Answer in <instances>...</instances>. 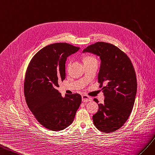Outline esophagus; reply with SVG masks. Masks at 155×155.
I'll list each match as a JSON object with an SVG mask.
<instances>
[{
    "instance_id": "1",
    "label": "esophagus",
    "mask_w": 155,
    "mask_h": 155,
    "mask_svg": "<svg viewBox=\"0 0 155 155\" xmlns=\"http://www.w3.org/2000/svg\"><path fill=\"white\" fill-rule=\"evenodd\" d=\"M82 99L83 102H84V103L89 102V101H91V97H89V96L86 95H82Z\"/></svg>"
}]
</instances>
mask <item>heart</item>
<instances>
[{"instance_id": "heart-1", "label": "heart", "mask_w": 155, "mask_h": 155, "mask_svg": "<svg viewBox=\"0 0 155 155\" xmlns=\"http://www.w3.org/2000/svg\"><path fill=\"white\" fill-rule=\"evenodd\" d=\"M97 61L95 57L88 56H86L85 58V62H87V61ZM71 63V60H70L68 61V66H69Z\"/></svg>"}]
</instances>
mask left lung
Returning a JSON list of instances; mask_svg holds the SVG:
<instances>
[{"instance_id":"1","label":"left lung","mask_w":155,"mask_h":155,"mask_svg":"<svg viewBox=\"0 0 155 155\" xmlns=\"http://www.w3.org/2000/svg\"><path fill=\"white\" fill-rule=\"evenodd\" d=\"M86 52L100 57L98 82L105 97L93 116L94 124L103 132H114L125 124L134 107L137 91L134 68L125 53L111 43L97 42L84 49Z\"/></svg>"}]
</instances>
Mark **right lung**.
Here are the masks:
<instances>
[{
    "mask_svg": "<svg viewBox=\"0 0 155 155\" xmlns=\"http://www.w3.org/2000/svg\"><path fill=\"white\" fill-rule=\"evenodd\" d=\"M79 47L66 43L51 44L30 60L24 81V94L30 111L40 124L52 131L61 130L73 123L80 107L78 94L61 97L58 82L65 78L67 57Z\"/></svg>",
    "mask_w": 155,
    "mask_h": 155,
    "instance_id": "1",
    "label": "right lung"
}]
</instances>
